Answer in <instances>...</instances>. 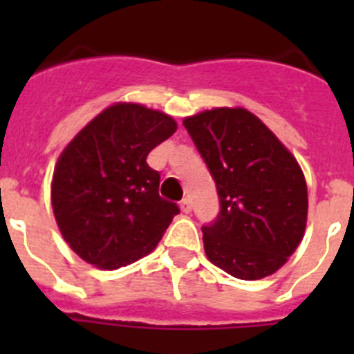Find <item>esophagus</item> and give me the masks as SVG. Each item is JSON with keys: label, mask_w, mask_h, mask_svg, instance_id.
Instances as JSON below:
<instances>
[{"label": "esophagus", "mask_w": 354, "mask_h": 354, "mask_svg": "<svg viewBox=\"0 0 354 354\" xmlns=\"http://www.w3.org/2000/svg\"><path fill=\"white\" fill-rule=\"evenodd\" d=\"M180 209H183V212H186V214L192 212V202H189V198H184L183 202H180Z\"/></svg>", "instance_id": "obj_1"}]
</instances>
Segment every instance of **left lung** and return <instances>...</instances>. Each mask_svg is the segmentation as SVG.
<instances>
[{
  "label": "left lung",
  "instance_id": "1",
  "mask_svg": "<svg viewBox=\"0 0 354 354\" xmlns=\"http://www.w3.org/2000/svg\"><path fill=\"white\" fill-rule=\"evenodd\" d=\"M220 196L204 225L209 261L241 280L278 271L301 243L308 195L298 161L245 108H214L184 118Z\"/></svg>",
  "mask_w": 354,
  "mask_h": 354
}]
</instances>
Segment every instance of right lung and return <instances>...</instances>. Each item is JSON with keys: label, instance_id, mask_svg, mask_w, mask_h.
Returning <instances> with one entry per match:
<instances>
[{"label": "right lung", "instance_id": "add662e5", "mask_svg": "<svg viewBox=\"0 0 354 354\" xmlns=\"http://www.w3.org/2000/svg\"><path fill=\"white\" fill-rule=\"evenodd\" d=\"M175 131L170 115L117 102L65 147L53 174V212L83 261L118 270L156 248L180 211L159 196V174L147 156Z\"/></svg>", "mask_w": 354, "mask_h": 354}]
</instances>
